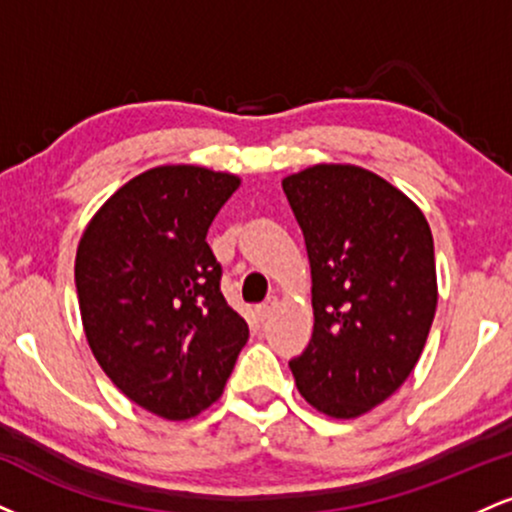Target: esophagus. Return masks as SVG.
I'll return each instance as SVG.
<instances>
[{"label": "esophagus", "mask_w": 512, "mask_h": 512, "mask_svg": "<svg viewBox=\"0 0 512 512\" xmlns=\"http://www.w3.org/2000/svg\"><path fill=\"white\" fill-rule=\"evenodd\" d=\"M276 308H279V298L272 296V298H269V301H264L260 308H257V315H260L262 320H269V317L276 313Z\"/></svg>", "instance_id": "34e87169"}]
</instances>
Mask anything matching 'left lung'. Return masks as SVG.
<instances>
[{
    "instance_id": "1",
    "label": "left lung",
    "mask_w": 512,
    "mask_h": 512,
    "mask_svg": "<svg viewBox=\"0 0 512 512\" xmlns=\"http://www.w3.org/2000/svg\"><path fill=\"white\" fill-rule=\"evenodd\" d=\"M305 238L313 339L289 363L298 392L332 419L395 395L424 351L438 305L424 211L392 182L351 163L281 180Z\"/></svg>"
}]
</instances>
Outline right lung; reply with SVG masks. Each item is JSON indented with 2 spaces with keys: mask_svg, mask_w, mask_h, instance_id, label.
I'll use <instances>...</instances> for the list:
<instances>
[{
  "mask_svg": "<svg viewBox=\"0 0 512 512\" xmlns=\"http://www.w3.org/2000/svg\"><path fill=\"white\" fill-rule=\"evenodd\" d=\"M238 187L221 170L149 168L105 199L76 248L86 342L117 390L161 419L211 407L250 337L207 243Z\"/></svg>",
  "mask_w": 512,
  "mask_h": 512,
  "instance_id": "add662e5",
  "label": "right lung"
}]
</instances>
